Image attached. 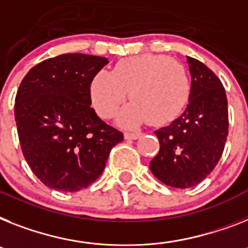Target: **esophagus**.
Listing matches in <instances>:
<instances>
[{"label":"esophagus","mask_w":248,"mask_h":248,"mask_svg":"<svg viewBox=\"0 0 248 248\" xmlns=\"http://www.w3.org/2000/svg\"><path fill=\"white\" fill-rule=\"evenodd\" d=\"M140 136H142L140 133H128L126 132L125 134H124V138L125 139H138Z\"/></svg>","instance_id":"obj_1"}]
</instances>
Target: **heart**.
I'll use <instances>...</instances> for the list:
<instances>
[{
    "instance_id": "heart-1",
    "label": "heart",
    "mask_w": 248,
    "mask_h": 248,
    "mask_svg": "<svg viewBox=\"0 0 248 248\" xmlns=\"http://www.w3.org/2000/svg\"><path fill=\"white\" fill-rule=\"evenodd\" d=\"M132 104L119 123L136 126L144 122L159 126L175 120L190 99L191 82L185 65L166 55L122 59L111 72L100 71L91 83L92 105L102 118H111L125 101Z\"/></svg>"
}]
</instances>
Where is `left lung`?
<instances>
[{
  "mask_svg": "<svg viewBox=\"0 0 248 248\" xmlns=\"http://www.w3.org/2000/svg\"><path fill=\"white\" fill-rule=\"evenodd\" d=\"M189 105L170 125L155 132L159 152L149 169L165 185L187 189L202 183L219 162L228 136V101L220 79L204 63L187 57Z\"/></svg>",
  "mask_w": 248,
  "mask_h": 248,
  "instance_id": "8db88e82",
  "label": "left lung"
}]
</instances>
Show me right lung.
Wrapping results in <instances>:
<instances>
[{
	"label": "right lung",
	"mask_w": 248,
	"mask_h": 248,
	"mask_svg": "<svg viewBox=\"0 0 248 248\" xmlns=\"http://www.w3.org/2000/svg\"><path fill=\"white\" fill-rule=\"evenodd\" d=\"M109 61L67 53L32 67L20 83L15 120L22 155L50 189L73 193L105 169L112 147L124 139L91 108V82Z\"/></svg>",
	"instance_id": "1"
}]
</instances>
